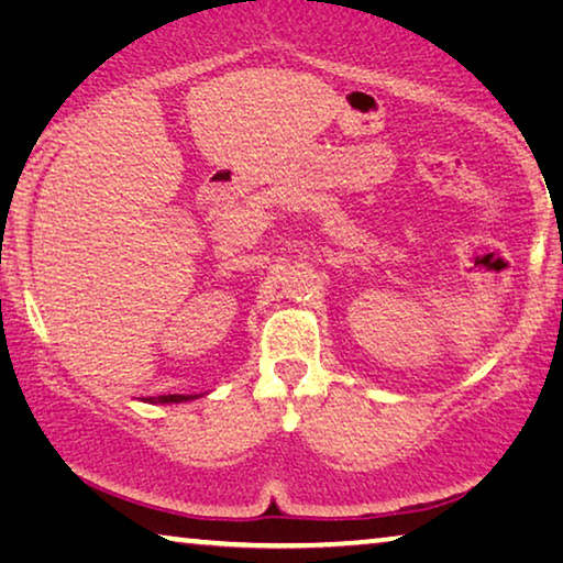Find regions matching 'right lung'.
Instances as JSON below:
<instances>
[{"label":"right lung","instance_id":"right-lung-1","mask_svg":"<svg viewBox=\"0 0 563 563\" xmlns=\"http://www.w3.org/2000/svg\"><path fill=\"white\" fill-rule=\"evenodd\" d=\"M198 395H158V397H151V402H186V400H194Z\"/></svg>","mask_w":563,"mask_h":563}]
</instances>
